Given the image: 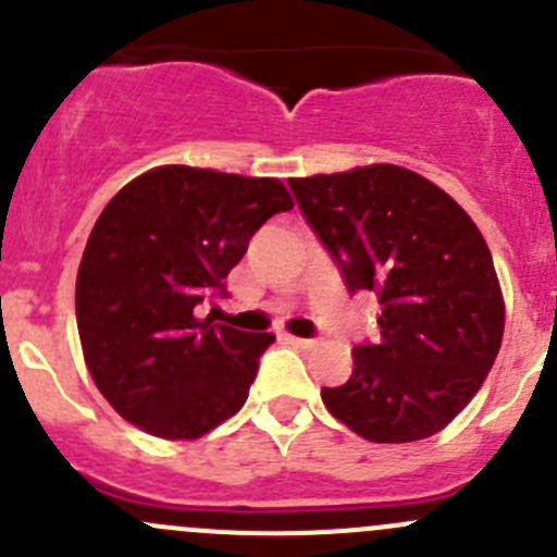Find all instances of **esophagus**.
Returning <instances> with one entry per match:
<instances>
[{"label": "esophagus", "instance_id": "obj_1", "mask_svg": "<svg viewBox=\"0 0 557 557\" xmlns=\"http://www.w3.org/2000/svg\"><path fill=\"white\" fill-rule=\"evenodd\" d=\"M283 339L288 342V345L301 347V350H307V347H312V345H314V339H305V336H290V334H283Z\"/></svg>", "mask_w": 557, "mask_h": 557}]
</instances>
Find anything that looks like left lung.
Segmentation results:
<instances>
[{"instance_id":"obj_1","label":"left lung","mask_w":557,"mask_h":557,"mask_svg":"<svg viewBox=\"0 0 557 557\" xmlns=\"http://www.w3.org/2000/svg\"><path fill=\"white\" fill-rule=\"evenodd\" d=\"M301 215L347 290L380 299V342L356 345L325 409L358 436L401 445L434 436L474 398L504 336L493 256L463 207L404 166L290 177Z\"/></svg>"}]
</instances>
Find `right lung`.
<instances>
[{
    "instance_id": "right-lung-1",
    "label": "right lung",
    "mask_w": 557,
    "mask_h": 557,
    "mask_svg": "<svg viewBox=\"0 0 557 557\" xmlns=\"http://www.w3.org/2000/svg\"><path fill=\"white\" fill-rule=\"evenodd\" d=\"M294 207L274 177L159 166L99 215L75 285L77 334L99 393L161 440H199L237 414L274 342L196 318L223 296L252 234Z\"/></svg>"
}]
</instances>
